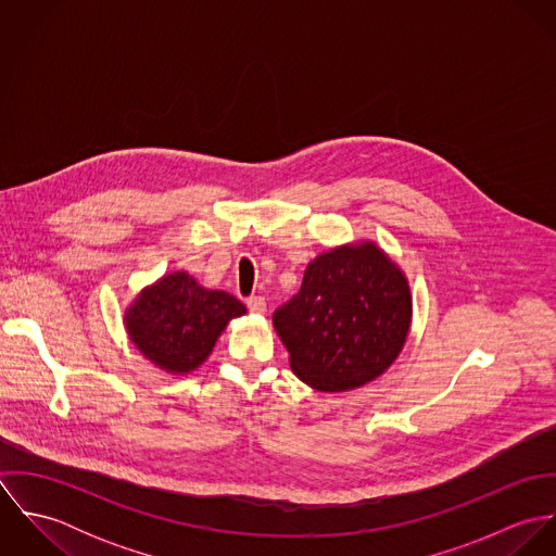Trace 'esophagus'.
Segmentation results:
<instances>
[{
	"label": "esophagus",
	"instance_id": "34e87169",
	"mask_svg": "<svg viewBox=\"0 0 556 556\" xmlns=\"http://www.w3.org/2000/svg\"><path fill=\"white\" fill-rule=\"evenodd\" d=\"M248 308L254 315H265L267 313V302L263 298H250L248 300Z\"/></svg>",
	"mask_w": 556,
	"mask_h": 556
}]
</instances>
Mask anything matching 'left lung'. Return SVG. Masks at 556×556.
<instances>
[{"instance_id": "8db88e82", "label": "left lung", "mask_w": 556, "mask_h": 556, "mask_svg": "<svg viewBox=\"0 0 556 556\" xmlns=\"http://www.w3.org/2000/svg\"><path fill=\"white\" fill-rule=\"evenodd\" d=\"M410 317L404 271L362 239L308 263L300 293L274 313V327L300 381L318 392H346L396 362Z\"/></svg>"}]
</instances>
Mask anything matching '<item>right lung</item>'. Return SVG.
Masks as SVG:
<instances>
[{"label": "right lung", "mask_w": 556, "mask_h": 556, "mask_svg": "<svg viewBox=\"0 0 556 556\" xmlns=\"http://www.w3.org/2000/svg\"><path fill=\"white\" fill-rule=\"evenodd\" d=\"M245 306L227 291L201 287L188 271H173L146 287L124 313L130 342L168 375L197 370L231 318Z\"/></svg>", "instance_id": "1"}]
</instances>
